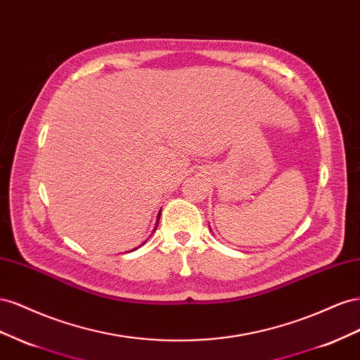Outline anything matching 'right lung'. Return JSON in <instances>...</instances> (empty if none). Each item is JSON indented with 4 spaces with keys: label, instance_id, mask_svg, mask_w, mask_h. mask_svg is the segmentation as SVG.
Segmentation results:
<instances>
[{
    "label": "right lung",
    "instance_id": "add662e5",
    "mask_svg": "<svg viewBox=\"0 0 360 360\" xmlns=\"http://www.w3.org/2000/svg\"><path fill=\"white\" fill-rule=\"evenodd\" d=\"M160 215H161V212H160ZM160 215H158V221H160ZM158 226V224H157ZM157 226H155V229H157Z\"/></svg>",
    "mask_w": 360,
    "mask_h": 360
}]
</instances>
